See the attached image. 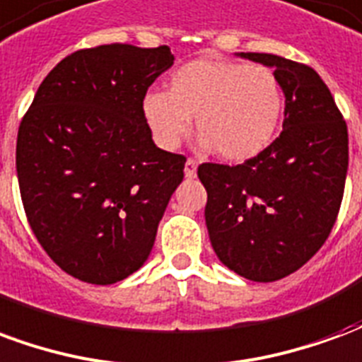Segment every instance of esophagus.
Here are the masks:
<instances>
[{"label":"esophagus","mask_w":362,"mask_h":362,"mask_svg":"<svg viewBox=\"0 0 362 362\" xmlns=\"http://www.w3.org/2000/svg\"><path fill=\"white\" fill-rule=\"evenodd\" d=\"M196 170H197V163L194 158H188L186 160V166H184V174L188 176V178H194L196 176Z\"/></svg>","instance_id":"1"}]
</instances>
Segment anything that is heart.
<instances>
[{"mask_svg": "<svg viewBox=\"0 0 362 362\" xmlns=\"http://www.w3.org/2000/svg\"><path fill=\"white\" fill-rule=\"evenodd\" d=\"M141 114L160 149L192 132L221 158L244 163L269 147L283 116V89L269 67L219 58L192 59L168 77V90H147Z\"/></svg>", "mask_w": 362, "mask_h": 362, "instance_id": "b5f03b06", "label": "heart"}]
</instances>
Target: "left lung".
Here are the masks:
<instances>
[{
  "label": "left lung",
  "instance_id": "8db88e82",
  "mask_svg": "<svg viewBox=\"0 0 362 362\" xmlns=\"http://www.w3.org/2000/svg\"><path fill=\"white\" fill-rule=\"evenodd\" d=\"M238 56L273 67L285 95L283 132L243 165L204 163L197 176L217 258L269 283L303 267L334 228L349 166L347 124L312 67L273 54Z\"/></svg>",
  "mask_w": 362,
  "mask_h": 362
}]
</instances>
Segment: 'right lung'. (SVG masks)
<instances>
[{
    "label": "right lung",
    "instance_id": "1",
    "mask_svg": "<svg viewBox=\"0 0 362 362\" xmlns=\"http://www.w3.org/2000/svg\"><path fill=\"white\" fill-rule=\"evenodd\" d=\"M173 64L168 46L77 50L23 116L17 178L28 225L75 279L112 285L149 258L186 157L155 145L141 100Z\"/></svg>",
    "mask_w": 362,
    "mask_h": 362
}]
</instances>
